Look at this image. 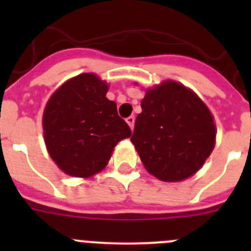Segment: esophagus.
I'll use <instances>...</instances> for the list:
<instances>
[{"instance_id":"1","label":"esophagus","mask_w":251,"mask_h":251,"mask_svg":"<svg viewBox=\"0 0 251 251\" xmlns=\"http://www.w3.org/2000/svg\"><path fill=\"white\" fill-rule=\"evenodd\" d=\"M126 121H127V123H128V126L130 127V129H133V127H134V121H136V119H134V117H133V115H130V117H128Z\"/></svg>"}]
</instances>
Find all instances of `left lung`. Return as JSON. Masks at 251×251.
<instances>
[{
	"label": "left lung",
	"mask_w": 251,
	"mask_h": 251,
	"mask_svg": "<svg viewBox=\"0 0 251 251\" xmlns=\"http://www.w3.org/2000/svg\"><path fill=\"white\" fill-rule=\"evenodd\" d=\"M145 92L130 141L152 176L163 182L185 181L214 151V115L194 90L178 81L163 80Z\"/></svg>",
	"instance_id": "1"
}]
</instances>
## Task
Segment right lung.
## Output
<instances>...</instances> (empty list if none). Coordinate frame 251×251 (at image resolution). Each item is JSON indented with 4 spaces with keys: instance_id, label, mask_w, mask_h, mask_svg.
Listing matches in <instances>:
<instances>
[{
    "instance_id": "add662e5",
    "label": "right lung",
    "mask_w": 251,
    "mask_h": 251,
    "mask_svg": "<svg viewBox=\"0 0 251 251\" xmlns=\"http://www.w3.org/2000/svg\"><path fill=\"white\" fill-rule=\"evenodd\" d=\"M109 84L83 73L52 93L43 114L49 156L64 174L89 178L106 167L114 147L129 138L130 128L106 98Z\"/></svg>"
}]
</instances>
